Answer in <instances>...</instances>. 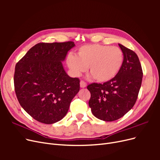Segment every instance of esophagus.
<instances>
[{
  "label": "esophagus",
  "instance_id": "esophagus-1",
  "mask_svg": "<svg viewBox=\"0 0 160 160\" xmlns=\"http://www.w3.org/2000/svg\"><path fill=\"white\" fill-rule=\"evenodd\" d=\"M80 87L81 88H85L87 87V83L84 81H80Z\"/></svg>",
  "mask_w": 160,
  "mask_h": 160
}]
</instances>
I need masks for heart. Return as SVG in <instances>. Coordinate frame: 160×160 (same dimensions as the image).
Returning a JSON list of instances; mask_svg holds the SVG:
<instances>
[{
	"instance_id": "1",
	"label": "heart",
	"mask_w": 160,
	"mask_h": 160,
	"mask_svg": "<svg viewBox=\"0 0 160 160\" xmlns=\"http://www.w3.org/2000/svg\"><path fill=\"white\" fill-rule=\"evenodd\" d=\"M123 63V53L118 47L87 45L77 50V56L69 54L67 64L72 75L79 76L88 67L91 76L99 82H107L118 75Z\"/></svg>"
}]
</instances>
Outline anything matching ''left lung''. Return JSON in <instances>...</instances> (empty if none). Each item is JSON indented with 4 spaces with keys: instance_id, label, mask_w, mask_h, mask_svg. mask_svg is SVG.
I'll return each instance as SVG.
<instances>
[{
    "instance_id": "left-lung-1",
    "label": "left lung",
    "mask_w": 160,
    "mask_h": 160,
    "mask_svg": "<svg viewBox=\"0 0 160 160\" xmlns=\"http://www.w3.org/2000/svg\"><path fill=\"white\" fill-rule=\"evenodd\" d=\"M119 46L123 53V63L118 75L102 84L88 86L91 112L105 122H113L126 114L136 102L142 85L143 71L136 53L122 45Z\"/></svg>"
}]
</instances>
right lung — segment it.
<instances>
[{"instance_id": "1", "label": "right lung", "mask_w": 160, "mask_h": 160, "mask_svg": "<svg viewBox=\"0 0 160 160\" xmlns=\"http://www.w3.org/2000/svg\"><path fill=\"white\" fill-rule=\"evenodd\" d=\"M74 42H40L19 61L14 75V90L21 107L41 123L61 120L80 89L79 78L70 77L63 61Z\"/></svg>"}]
</instances>
